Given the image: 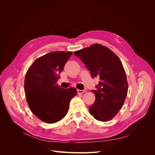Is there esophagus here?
Instances as JSON below:
<instances>
[{
  "instance_id": "34e87169",
  "label": "esophagus",
  "mask_w": 155,
  "mask_h": 155,
  "mask_svg": "<svg viewBox=\"0 0 155 155\" xmlns=\"http://www.w3.org/2000/svg\"><path fill=\"white\" fill-rule=\"evenodd\" d=\"M85 92V91L84 90H78V94H84Z\"/></svg>"
}]
</instances>
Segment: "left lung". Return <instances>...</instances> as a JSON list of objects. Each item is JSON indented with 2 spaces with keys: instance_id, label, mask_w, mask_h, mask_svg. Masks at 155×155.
Instances as JSON below:
<instances>
[{
  "instance_id": "left-lung-1",
  "label": "left lung",
  "mask_w": 155,
  "mask_h": 155,
  "mask_svg": "<svg viewBox=\"0 0 155 155\" xmlns=\"http://www.w3.org/2000/svg\"><path fill=\"white\" fill-rule=\"evenodd\" d=\"M74 54L85 64L92 78L99 77L100 79L96 90L92 91L96 100L89 107L91 114L97 120H110L121 109L128 91L125 71L120 59L109 48L100 44L76 51Z\"/></svg>"
}]
</instances>
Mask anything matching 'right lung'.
I'll use <instances>...</instances> for the list:
<instances>
[{
	"mask_svg": "<svg viewBox=\"0 0 155 155\" xmlns=\"http://www.w3.org/2000/svg\"><path fill=\"white\" fill-rule=\"evenodd\" d=\"M72 54V51H51L37 59L26 72L27 103L33 113L46 123L62 120L67 114L70 100L77 94L76 88H62L57 83Z\"/></svg>",
	"mask_w": 155,
	"mask_h": 155,
	"instance_id": "obj_1",
	"label": "right lung"
}]
</instances>
